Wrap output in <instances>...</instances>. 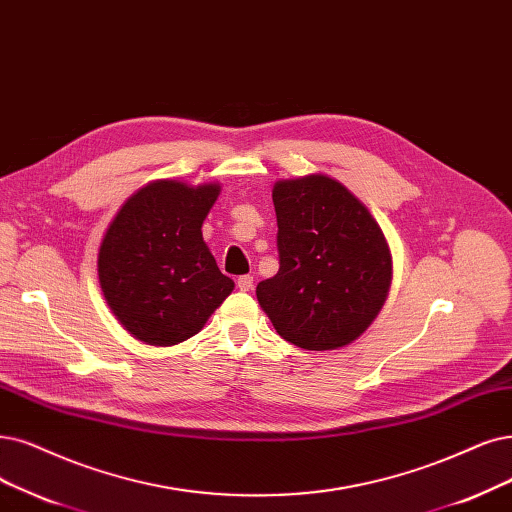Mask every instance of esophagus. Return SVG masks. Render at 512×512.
<instances>
[{
  "instance_id": "esophagus-1",
  "label": "esophagus",
  "mask_w": 512,
  "mask_h": 512,
  "mask_svg": "<svg viewBox=\"0 0 512 512\" xmlns=\"http://www.w3.org/2000/svg\"><path fill=\"white\" fill-rule=\"evenodd\" d=\"M236 287L240 289V291H251L253 289V276H238V280H236Z\"/></svg>"
}]
</instances>
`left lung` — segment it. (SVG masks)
Returning <instances> with one entry per match:
<instances>
[{
  "instance_id": "8db88e82",
  "label": "left lung",
  "mask_w": 512,
  "mask_h": 512,
  "mask_svg": "<svg viewBox=\"0 0 512 512\" xmlns=\"http://www.w3.org/2000/svg\"><path fill=\"white\" fill-rule=\"evenodd\" d=\"M278 274L257 301L278 335L304 350L352 344L380 314L392 280L382 227L348 187L327 175L274 183Z\"/></svg>"
}]
</instances>
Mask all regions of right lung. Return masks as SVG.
I'll list each match as a JSON object with an SVG mask.
<instances>
[{
    "mask_svg": "<svg viewBox=\"0 0 512 512\" xmlns=\"http://www.w3.org/2000/svg\"><path fill=\"white\" fill-rule=\"evenodd\" d=\"M219 183L158 179L132 194L99 249V282L122 327L149 346L196 335L234 291L202 238Z\"/></svg>",
    "mask_w": 512,
    "mask_h": 512,
    "instance_id": "obj_1",
    "label": "right lung"
}]
</instances>
